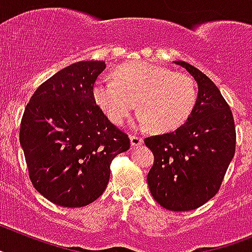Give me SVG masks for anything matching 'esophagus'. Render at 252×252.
Instances as JSON below:
<instances>
[{
	"instance_id": "obj_1",
	"label": "esophagus",
	"mask_w": 252,
	"mask_h": 252,
	"mask_svg": "<svg viewBox=\"0 0 252 252\" xmlns=\"http://www.w3.org/2000/svg\"><path fill=\"white\" fill-rule=\"evenodd\" d=\"M130 141H131V145L132 147H139V145L143 144V138L140 136H136V135H131L130 136Z\"/></svg>"
}]
</instances>
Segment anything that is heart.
<instances>
[{
  "mask_svg": "<svg viewBox=\"0 0 252 252\" xmlns=\"http://www.w3.org/2000/svg\"><path fill=\"white\" fill-rule=\"evenodd\" d=\"M93 96L113 124H124L136 105V127L153 126L156 131L166 132L188 120L197 90L188 74L143 62L120 66L116 81L99 78L94 84Z\"/></svg>",
  "mask_w": 252,
  "mask_h": 252,
  "instance_id": "b5f03b06",
  "label": "heart"
}]
</instances>
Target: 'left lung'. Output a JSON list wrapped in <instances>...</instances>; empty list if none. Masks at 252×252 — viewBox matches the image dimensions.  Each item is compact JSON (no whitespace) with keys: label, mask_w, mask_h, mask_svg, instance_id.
<instances>
[{"label":"left lung","mask_w":252,"mask_h":252,"mask_svg":"<svg viewBox=\"0 0 252 252\" xmlns=\"http://www.w3.org/2000/svg\"><path fill=\"white\" fill-rule=\"evenodd\" d=\"M198 87L187 122L144 140L155 162L147 182L153 198L170 211L202 206L219 190L236 151L233 114L219 89L196 66L178 60Z\"/></svg>","instance_id":"left-lung-1"}]
</instances>
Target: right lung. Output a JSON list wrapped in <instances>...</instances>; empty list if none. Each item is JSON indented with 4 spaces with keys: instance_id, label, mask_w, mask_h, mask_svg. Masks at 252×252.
<instances>
[{
    "instance_id": "obj_1",
    "label": "right lung",
    "mask_w": 252,
    "mask_h": 252,
    "mask_svg": "<svg viewBox=\"0 0 252 252\" xmlns=\"http://www.w3.org/2000/svg\"><path fill=\"white\" fill-rule=\"evenodd\" d=\"M100 60L70 64L33 94L20 124V145L37 192L63 207H84L103 194L112 159L130 139L93 96Z\"/></svg>"
}]
</instances>
